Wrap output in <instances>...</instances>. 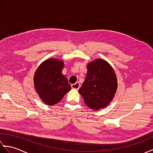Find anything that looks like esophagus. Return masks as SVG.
<instances>
[{
    "label": "esophagus",
    "instance_id": "1",
    "mask_svg": "<svg viewBox=\"0 0 153 153\" xmlns=\"http://www.w3.org/2000/svg\"><path fill=\"white\" fill-rule=\"evenodd\" d=\"M79 87H80V85H79V82H76V83L72 84V85H71V88L74 89L78 90L79 89Z\"/></svg>",
    "mask_w": 153,
    "mask_h": 153
}]
</instances>
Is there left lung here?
Masks as SVG:
<instances>
[{
    "mask_svg": "<svg viewBox=\"0 0 153 153\" xmlns=\"http://www.w3.org/2000/svg\"><path fill=\"white\" fill-rule=\"evenodd\" d=\"M87 68L85 79L79 93L89 108L95 110L105 108L113 99L118 87L114 70L102 59L89 62Z\"/></svg>",
    "mask_w": 153,
    "mask_h": 153,
    "instance_id": "obj_1",
    "label": "left lung"
}]
</instances>
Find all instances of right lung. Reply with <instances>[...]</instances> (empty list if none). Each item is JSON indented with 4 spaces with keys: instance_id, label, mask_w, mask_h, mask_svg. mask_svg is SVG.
<instances>
[{
    "instance_id": "obj_1",
    "label": "right lung",
    "mask_w": 153,
    "mask_h": 153,
    "mask_svg": "<svg viewBox=\"0 0 153 153\" xmlns=\"http://www.w3.org/2000/svg\"><path fill=\"white\" fill-rule=\"evenodd\" d=\"M63 67V61L51 58L42 62L35 73V89L41 99L48 105L60 102L71 89L67 78L62 74Z\"/></svg>"
}]
</instances>
